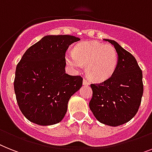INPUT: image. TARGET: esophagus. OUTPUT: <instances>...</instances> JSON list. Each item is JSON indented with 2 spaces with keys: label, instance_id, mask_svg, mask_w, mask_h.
<instances>
[{
  "label": "esophagus",
  "instance_id": "34e87169",
  "mask_svg": "<svg viewBox=\"0 0 152 152\" xmlns=\"http://www.w3.org/2000/svg\"><path fill=\"white\" fill-rule=\"evenodd\" d=\"M83 85H90V82L88 81L87 79L84 78L83 79Z\"/></svg>",
  "mask_w": 152,
  "mask_h": 152
}]
</instances>
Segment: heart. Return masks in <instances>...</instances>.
<instances>
[{
	"label": "heart",
	"instance_id": "b5f03b06",
	"mask_svg": "<svg viewBox=\"0 0 152 152\" xmlns=\"http://www.w3.org/2000/svg\"><path fill=\"white\" fill-rule=\"evenodd\" d=\"M65 60L74 69H81L87 65L88 77L95 81H103L116 71L118 56L116 49L111 45L88 41L76 45L74 53H66Z\"/></svg>",
	"mask_w": 152,
	"mask_h": 152
}]
</instances>
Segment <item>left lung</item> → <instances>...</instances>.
<instances>
[{"instance_id":"obj_1","label":"left lung","mask_w":152,"mask_h":152,"mask_svg":"<svg viewBox=\"0 0 152 152\" xmlns=\"http://www.w3.org/2000/svg\"><path fill=\"white\" fill-rule=\"evenodd\" d=\"M104 40L114 46L118 62L110 78L91 84L89 108L100 123L116 126L130 121L138 111L144 91L142 71L130 53L114 40Z\"/></svg>"}]
</instances>
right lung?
<instances>
[{"instance_id":"1","label":"right lung","mask_w":152,"mask_h":152,"mask_svg":"<svg viewBox=\"0 0 152 152\" xmlns=\"http://www.w3.org/2000/svg\"><path fill=\"white\" fill-rule=\"evenodd\" d=\"M80 39L69 35L46 36L30 46L18 64L14 81L18 105L34 124L49 126L61 122L71 96L83 78L65 73V53Z\"/></svg>"}]
</instances>
